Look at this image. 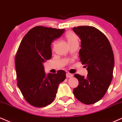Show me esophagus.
Returning <instances> with one entry per match:
<instances>
[{
	"instance_id": "34e87169",
	"label": "esophagus",
	"mask_w": 122,
	"mask_h": 122,
	"mask_svg": "<svg viewBox=\"0 0 122 122\" xmlns=\"http://www.w3.org/2000/svg\"><path fill=\"white\" fill-rule=\"evenodd\" d=\"M72 76H73V74H70V73H67V74H66V77L67 78H72Z\"/></svg>"
}]
</instances>
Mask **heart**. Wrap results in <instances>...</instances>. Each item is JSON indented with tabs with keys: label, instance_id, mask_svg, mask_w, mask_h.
I'll list each match as a JSON object with an SVG mask.
<instances>
[{
	"label": "heart",
	"instance_id": "1",
	"mask_svg": "<svg viewBox=\"0 0 122 122\" xmlns=\"http://www.w3.org/2000/svg\"><path fill=\"white\" fill-rule=\"evenodd\" d=\"M66 38L67 41L69 44H72L78 41V39L77 36L74 33L72 32L67 33L66 35Z\"/></svg>",
	"mask_w": 122,
	"mask_h": 122
}]
</instances>
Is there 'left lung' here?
Instances as JSON below:
<instances>
[{
  "mask_svg": "<svg viewBox=\"0 0 122 122\" xmlns=\"http://www.w3.org/2000/svg\"><path fill=\"white\" fill-rule=\"evenodd\" d=\"M81 40L80 60L86 64L87 76L76 74L79 85L73 90L75 98L86 104L99 101L106 93L113 77L114 57L112 47L103 33L92 26L74 27Z\"/></svg>",
  "mask_w": 122,
  "mask_h": 122,
  "instance_id": "8db88e82",
  "label": "left lung"
}]
</instances>
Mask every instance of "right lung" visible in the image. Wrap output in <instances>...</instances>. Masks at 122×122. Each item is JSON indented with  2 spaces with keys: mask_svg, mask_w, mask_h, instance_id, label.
Here are the masks:
<instances>
[{
  "mask_svg": "<svg viewBox=\"0 0 122 122\" xmlns=\"http://www.w3.org/2000/svg\"><path fill=\"white\" fill-rule=\"evenodd\" d=\"M64 29L36 26L21 40L15 56L17 84L24 99L36 107H44L55 98L60 83L66 79V72L46 75L44 62L51 58V44L63 34Z\"/></svg>",
  "mask_w": 122,
  "mask_h": 122,
  "instance_id": "add662e5",
  "label": "right lung"
}]
</instances>
